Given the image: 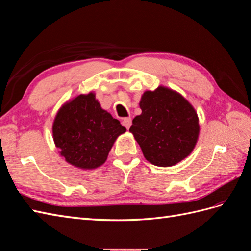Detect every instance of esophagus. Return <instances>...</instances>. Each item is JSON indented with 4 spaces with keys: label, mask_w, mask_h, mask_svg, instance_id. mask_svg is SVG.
Returning a JSON list of instances; mask_svg holds the SVG:
<instances>
[{
    "label": "esophagus",
    "mask_w": 251,
    "mask_h": 251,
    "mask_svg": "<svg viewBox=\"0 0 251 251\" xmlns=\"http://www.w3.org/2000/svg\"><path fill=\"white\" fill-rule=\"evenodd\" d=\"M131 125H132V119L131 118H124V120H122V126H126L127 130L130 129Z\"/></svg>",
    "instance_id": "34e87169"
}]
</instances>
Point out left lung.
<instances>
[{"label":"left lung","mask_w":251,"mask_h":251,"mask_svg":"<svg viewBox=\"0 0 251 251\" xmlns=\"http://www.w3.org/2000/svg\"><path fill=\"white\" fill-rule=\"evenodd\" d=\"M142 114L130 132L145 158L158 167H170L192 153L199 137L196 109L178 91L158 86L146 90L139 101Z\"/></svg>","instance_id":"obj_1"}]
</instances>
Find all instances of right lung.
Segmentation results:
<instances>
[{"label": "right lung", "mask_w": 251, "mask_h": 251, "mask_svg": "<svg viewBox=\"0 0 251 251\" xmlns=\"http://www.w3.org/2000/svg\"><path fill=\"white\" fill-rule=\"evenodd\" d=\"M126 129L103 109L96 94H81L65 102L55 116L52 133L59 155L72 166L91 170L107 160L116 139Z\"/></svg>", "instance_id": "obj_1"}]
</instances>
